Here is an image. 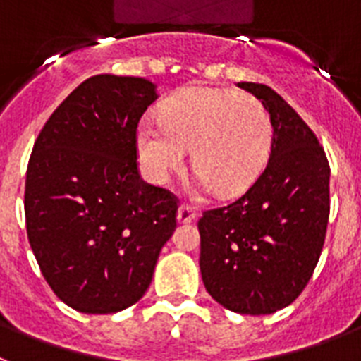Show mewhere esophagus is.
<instances>
[{
    "label": "esophagus",
    "mask_w": 361,
    "mask_h": 361,
    "mask_svg": "<svg viewBox=\"0 0 361 361\" xmlns=\"http://www.w3.org/2000/svg\"><path fill=\"white\" fill-rule=\"evenodd\" d=\"M196 209L190 207L187 204H181L180 209H178V222L180 224H187V222H192L196 218Z\"/></svg>",
    "instance_id": "obj_1"
}]
</instances>
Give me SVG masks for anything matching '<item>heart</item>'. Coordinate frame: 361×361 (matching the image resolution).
<instances>
[{"label":"heart","mask_w":361,"mask_h":361,"mask_svg":"<svg viewBox=\"0 0 361 361\" xmlns=\"http://www.w3.org/2000/svg\"><path fill=\"white\" fill-rule=\"evenodd\" d=\"M137 154L154 181H165L185 161L192 147V166L200 185L216 195L246 190L264 169L271 152L274 123L253 95L190 86L163 102L161 119L147 115L137 126Z\"/></svg>","instance_id":"b5f03b06"}]
</instances>
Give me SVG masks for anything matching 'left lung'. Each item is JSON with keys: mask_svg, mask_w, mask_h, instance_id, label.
Listing matches in <instances>:
<instances>
[{"mask_svg": "<svg viewBox=\"0 0 361 361\" xmlns=\"http://www.w3.org/2000/svg\"><path fill=\"white\" fill-rule=\"evenodd\" d=\"M274 123L264 171L238 200L198 220L205 290L250 316L292 305L310 281L330 213V166L316 134L269 86L240 82Z\"/></svg>", "mask_w": 361, "mask_h": 361, "instance_id": "obj_1", "label": "left lung"}]
</instances>
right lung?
<instances>
[{"label": "right lung", "mask_w": 361, "mask_h": 361, "mask_svg": "<svg viewBox=\"0 0 361 361\" xmlns=\"http://www.w3.org/2000/svg\"><path fill=\"white\" fill-rule=\"evenodd\" d=\"M156 99L145 78L90 77L32 147L27 237L56 298L84 314H114L143 298L176 229L178 198L137 169V124Z\"/></svg>", "instance_id": "right-lung-1"}]
</instances>
